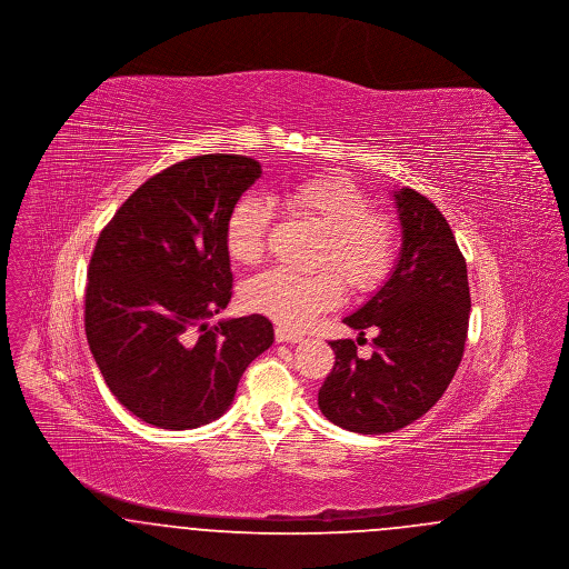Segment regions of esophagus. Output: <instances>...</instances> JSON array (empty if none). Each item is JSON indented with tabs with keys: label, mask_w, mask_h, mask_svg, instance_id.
Wrapping results in <instances>:
<instances>
[{
	"label": "esophagus",
	"mask_w": 569,
	"mask_h": 569,
	"mask_svg": "<svg viewBox=\"0 0 569 569\" xmlns=\"http://www.w3.org/2000/svg\"><path fill=\"white\" fill-rule=\"evenodd\" d=\"M274 339H277L279 343H300V341H302L300 335L288 330V328H281V326L274 328Z\"/></svg>",
	"instance_id": "obj_1"
}]
</instances>
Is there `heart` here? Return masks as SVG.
<instances>
[{
  "label": "heart",
  "mask_w": 569,
  "mask_h": 569,
  "mask_svg": "<svg viewBox=\"0 0 569 569\" xmlns=\"http://www.w3.org/2000/svg\"><path fill=\"white\" fill-rule=\"evenodd\" d=\"M283 200L297 216L325 232L318 267L330 269L313 274L286 269L260 272L247 281L243 298L249 309L272 322L302 330L343 302L346 288L340 273L353 295L378 290L397 258V226L390 217L371 209L369 196L352 179L339 174L297 183L286 191ZM271 221V204L260 196H243L232 204L223 228L232 262L251 267L262 260Z\"/></svg>",
  "instance_id": "obj_1"
}]
</instances>
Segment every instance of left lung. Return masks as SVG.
<instances>
[{"label": "left lung", "mask_w": 569, "mask_h": 569, "mask_svg": "<svg viewBox=\"0 0 569 569\" xmlns=\"http://www.w3.org/2000/svg\"><path fill=\"white\" fill-rule=\"evenodd\" d=\"M401 253L390 279L343 325L373 328L376 352L360 358L352 339L330 341L335 367L318 392L326 418L353 433L399 431L441 399L459 369L469 326L467 264L429 198L395 191Z\"/></svg>", "instance_id": "1"}]
</instances>
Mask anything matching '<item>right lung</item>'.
<instances>
[{"instance_id":"add662e5","label":"right lung","mask_w":569,"mask_h":569,"mask_svg":"<svg viewBox=\"0 0 569 569\" xmlns=\"http://www.w3.org/2000/svg\"><path fill=\"white\" fill-rule=\"evenodd\" d=\"M244 156H196L144 181L100 232L84 290L89 350L110 392L147 425L217 420L272 346L264 316L209 320L232 297L226 217L260 179Z\"/></svg>"}]
</instances>
